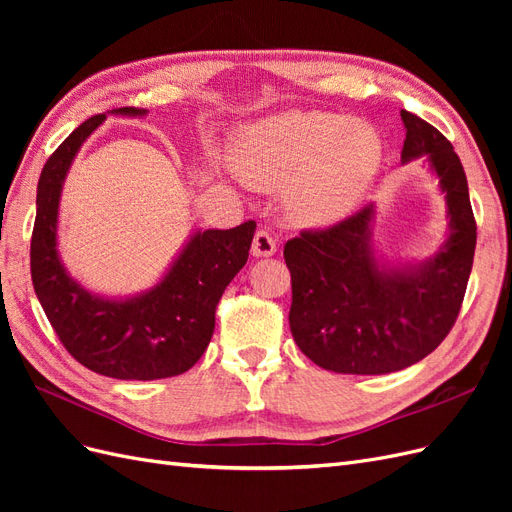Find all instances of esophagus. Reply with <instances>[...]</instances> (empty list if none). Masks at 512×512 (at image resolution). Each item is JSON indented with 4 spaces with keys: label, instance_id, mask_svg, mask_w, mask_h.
<instances>
[{
    "label": "esophagus",
    "instance_id": "esophagus-1",
    "mask_svg": "<svg viewBox=\"0 0 512 512\" xmlns=\"http://www.w3.org/2000/svg\"><path fill=\"white\" fill-rule=\"evenodd\" d=\"M277 252V239L271 235L269 230L260 228L254 235V243H252V254L256 258H267L273 256Z\"/></svg>",
    "mask_w": 512,
    "mask_h": 512
}]
</instances>
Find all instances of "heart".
<instances>
[{
	"label": "heart",
	"instance_id": "heart-1",
	"mask_svg": "<svg viewBox=\"0 0 512 512\" xmlns=\"http://www.w3.org/2000/svg\"><path fill=\"white\" fill-rule=\"evenodd\" d=\"M382 160L380 134L365 121L290 111L245 128L235 143L239 173L254 185L280 190L307 224L348 215Z\"/></svg>",
	"mask_w": 512,
	"mask_h": 512
}]
</instances>
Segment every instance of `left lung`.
Listing matches in <instances>:
<instances>
[{
  "mask_svg": "<svg viewBox=\"0 0 512 512\" xmlns=\"http://www.w3.org/2000/svg\"><path fill=\"white\" fill-rule=\"evenodd\" d=\"M401 121V162L427 158L446 198L448 237L436 256L380 265L371 243L374 205L284 245L292 337L307 359L335 374L380 376L425 359L453 329L470 280L476 222L461 160L421 117L401 111Z\"/></svg>",
  "mask_w": 512,
  "mask_h": 512,
  "instance_id": "8db88e82",
  "label": "left lung"
}]
</instances>
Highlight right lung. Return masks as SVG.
Wrapping results in <instances>:
<instances>
[{
	"instance_id": "obj_1",
	"label": "right lung",
	"mask_w": 512,
	"mask_h": 512,
	"mask_svg": "<svg viewBox=\"0 0 512 512\" xmlns=\"http://www.w3.org/2000/svg\"><path fill=\"white\" fill-rule=\"evenodd\" d=\"M113 115H145L123 106ZM106 115L81 123L46 160L36 196L32 282L59 342L96 374L117 380H160L188 371L207 350L215 307L250 256L256 222L230 230H198L168 273L130 299H106L72 280L57 252V213L64 179L81 145Z\"/></svg>"
}]
</instances>
